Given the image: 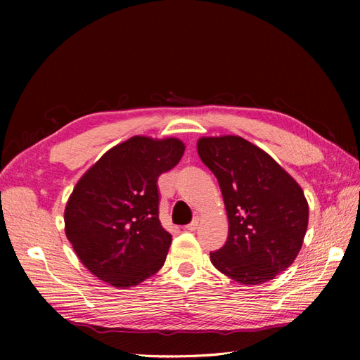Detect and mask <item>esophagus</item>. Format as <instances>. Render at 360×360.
Instances as JSON below:
<instances>
[{"label":"esophagus","instance_id":"esophagus-1","mask_svg":"<svg viewBox=\"0 0 360 360\" xmlns=\"http://www.w3.org/2000/svg\"><path fill=\"white\" fill-rule=\"evenodd\" d=\"M198 224H200V216H195L193 221L189 225L184 226V230H186V231H195L198 228Z\"/></svg>","mask_w":360,"mask_h":360}]
</instances>
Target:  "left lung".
Masks as SVG:
<instances>
[{
	"instance_id": "1",
	"label": "left lung",
	"mask_w": 360,
	"mask_h": 360,
	"mask_svg": "<svg viewBox=\"0 0 360 360\" xmlns=\"http://www.w3.org/2000/svg\"><path fill=\"white\" fill-rule=\"evenodd\" d=\"M198 155L219 183L228 214L226 243L213 266L237 284L258 285L299 255L309 207L299 183L255 144L237 135L202 136Z\"/></svg>"
}]
</instances>
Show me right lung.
Here are the masks:
<instances>
[{
	"instance_id": "right-lung-1",
	"label": "right lung",
	"mask_w": 360,
	"mask_h": 360,
	"mask_svg": "<svg viewBox=\"0 0 360 360\" xmlns=\"http://www.w3.org/2000/svg\"><path fill=\"white\" fill-rule=\"evenodd\" d=\"M183 153L179 138L136 135L108 150L76 183L64 231L94 276L129 288L165 263L172 236L159 221L158 179Z\"/></svg>"
}]
</instances>
